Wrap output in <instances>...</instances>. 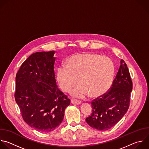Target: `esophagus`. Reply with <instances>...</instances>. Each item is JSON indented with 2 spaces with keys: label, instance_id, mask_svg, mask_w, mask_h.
Returning <instances> with one entry per match:
<instances>
[{
  "label": "esophagus",
  "instance_id": "1",
  "mask_svg": "<svg viewBox=\"0 0 149 149\" xmlns=\"http://www.w3.org/2000/svg\"><path fill=\"white\" fill-rule=\"evenodd\" d=\"M71 102L73 104H75V105H80L81 102L79 101H78V100H74V99H72V100H71Z\"/></svg>",
  "mask_w": 149,
  "mask_h": 149
}]
</instances>
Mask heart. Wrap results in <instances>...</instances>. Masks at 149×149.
<instances>
[{
  "instance_id": "obj_1",
  "label": "heart",
  "mask_w": 149,
  "mask_h": 149,
  "mask_svg": "<svg viewBox=\"0 0 149 149\" xmlns=\"http://www.w3.org/2000/svg\"><path fill=\"white\" fill-rule=\"evenodd\" d=\"M115 65L108 57L93 53H82L70 57L57 70L59 85L65 92H71L75 97H100L111 88L115 75Z\"/></svg>"
}]
</instances>
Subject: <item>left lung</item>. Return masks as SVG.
I'll list each match as a JSON object with an SVG mask.
<instances>
[{
  "mask_svg": "<svg viewBox=\"0 0 149 149\" xmlns=\"http://www.w3.org/2000/svg\"><path fill=\"white\" fill-rule=\"evenodd\" d=\"M132 86L127 65L121 60L111 89L91 102L92 112L86 118V123L99 130H107L113 127L129 109Z\"/></svg>",
  "mask_w": 149,
  "mask_h": 149,
  "instance_id": "obj_1",
  "label": "left lung"
}]
</instances>
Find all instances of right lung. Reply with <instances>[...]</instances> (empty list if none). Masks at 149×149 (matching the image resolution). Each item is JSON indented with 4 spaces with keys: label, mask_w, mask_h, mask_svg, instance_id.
Segmentation results:
<instances>
[{
    "label": "right lung",
    "mask_w": 149,
    "mask_h": 149,
    "mask_svg": "<svg viewBox=\"0 0 149 149\" xmlns=\"http://www.w3.org/2000/svg\"><path fill=\"white\" fill-rule=\"evenodd\" d=\"M55 52L32 54L16 76L15 100L23 119L41 132L54 130L63 122L70 100L57 85Z\"/></svg>",
    "instance_id": "add662e5"
}]
</instances>
